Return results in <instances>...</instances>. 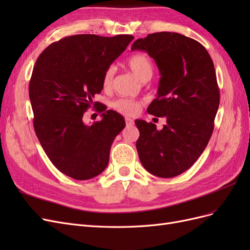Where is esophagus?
Masks as SVG:
<instances>
[{
  "mask_svg": "<svg viewBox=\"0 0 250 250\" xmlns=\"http://www.w3.org/2000/svg\"><path fill=\"white\" fill-rule=\"evenodd\" d=\"M125 122L127 126H132L134 125V121L131 118H125Z\"/></svg>",
  "mask_w": 250,
  "mask_h": 250,
  "instance_id": "obj_1",
  "label": "esophagus"
}]
</instances>
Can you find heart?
<instances>
[{
  "instance_id": "obj_1",
  "label": "heart",
  "mask_w": 250,
  "mask_h": 250,
  "mask_svg": "<svg viewBox=\"0 0 250 250\" xmlns=\"http://www.w3.org/2000/svg\"><path fill=\"white\" fill-rule=\"evenodd\" d=\"M127 65L132 73L142 81L149 80L153 75V63L151 59L144 54H135L128 58ZM115 69L112 66L104 72L102 77V85L105 89H109L112 85ZM113 108L126 116H133L141 108V102L122 98L113 103Z\"/></svg>"
}]
</instances>
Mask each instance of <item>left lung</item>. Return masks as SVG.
I'll use <instances>...</instances> for the list:
<instances>
[{
	"label": "left lung",
	"mask_w": 250,
	"mask_h": 250,
	"mask_svg": "<svg viewBox=\"0 0 250 250\" xmlns=\"http://www.w3.org/2000/svg\"><path fill=\"white\" fill-rule=\"evenodd\" d=\"M131 50L154 59L161 79L147 111L167 120L162 130L135 120L140 161L155 176H177L198 160L214 130L220 102L214 62L200 42L175 32L148 34Z\"/></svg>",
	"instance_id": "obj_1"
}]
</instances>
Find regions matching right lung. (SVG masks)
Returning a JSON list of instances; mask_svg holds the SVG:
<instances>
[{"mask_svg": "<svg viewBox=\"0 0 250 250\" xmlns=\"http://www.w3.org/2000/svg\"><path fill=\"white\" fill-rule=\"evenodd\" d=\"M132 40L126 34L72 35L51 43L36 60L29 83L34 130L52 164L66 176L86 180L107 167L125 120L93 99L103 89L104 72ZM93 104L103 120L87 125L83 113Z\"/></svg>", "mask_w": 250, "mask_h": 250, "instance_id": "obj_1", "label": "right lung"}]
</instances>
